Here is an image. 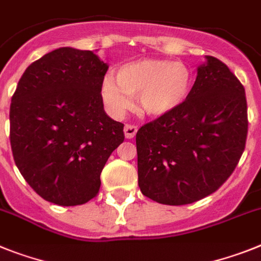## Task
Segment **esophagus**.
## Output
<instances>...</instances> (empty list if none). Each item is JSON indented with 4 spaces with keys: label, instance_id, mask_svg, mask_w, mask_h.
Wrapping results in <instances>:
<instances>
[{
    "label": "esophagus",
    "instance_id": "34e87169",
    "mask_svg": "<svg viewBox=\"0 0 261 261\" xmlns=\"http://www.w3.org/2000/svg\"><path fill=\"white\" fill-rule=\"evenodd\" d=\"M137 130H139L137 125H133V124H126V125L124 126V133H125L126 139H133L136 136V133H137Z\"/></svg>",
    "mask_w": 261,
    "mask_h": 261
}]
</instances>
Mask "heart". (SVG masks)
Returning a JSON list of instances; mask_svg holds the SVG:
<instances>
[{"label":"heart","instance_id":"heart-1","mask_svg":"<svg viewBox=\"0 0 261 261\" xmlns=\"http://www.w3.org/2000/svg\"><path fill=\"white\" fill-rule=\"evenodd\" d=\"M115 81L108 77L101 84V97L113 115H124L132 107V97H137L142 113L161 117L186 101L193 75L182 62L146 58L122 64Z\"/></svg>","mask_w":261,"mask_h":261}]
</instances>
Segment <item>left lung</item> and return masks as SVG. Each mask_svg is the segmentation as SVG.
<instances>
[{"label":"left lung","instance_id":"left-lung-1","mask_svg":"<svg viewBox=\"0 0 261 261\" xmlns=\"http://www.w3.org/2000/svg\"><path fill=\"white\" fill-rule=\"evenodd\" d=\"M206 59L186 101L136 135L139 186L158 203L181 206L213 194L246 148L244 87L223 62Z\"/></svg>","mask_w":261,"mask_h":261}]
</instances>
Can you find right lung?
Instances as JSON below:
<instances>
[{"mask_svg":"<svg viewBox=\"0 0 261 261\" xmlns=\"http://www.w3.org/2000/svg\"><path fill=\"white\" fill-rule=\"evenodd\" d=\"M108 66L92 51L61 47L33 62L10 104V145L22 177L59 206L87 203L124 141V124L104 112Z\"/></svg>","mask_w":261,"mask_h":261,"instance_id":"1","label":"right lung"}]
</instances>
